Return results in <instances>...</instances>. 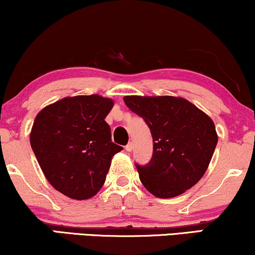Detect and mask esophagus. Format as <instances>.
<instances>
[{"mask_svg": "<svg viewBox=\"0 0 255 255\" xmlns=\"http://www.w3.org/2000/svg\"><path fill=\"white\" fill-rule=\"evenodd\" d=\"M132 149H133V144L131 143V142L128 143L127 146H125V150H127V151H128V152H130V151H132Z\"/></svg>", "mask_w": 255, "mask_h": 255, "instance_id": "obj_1", "label": "esophagus"}]
</instances>
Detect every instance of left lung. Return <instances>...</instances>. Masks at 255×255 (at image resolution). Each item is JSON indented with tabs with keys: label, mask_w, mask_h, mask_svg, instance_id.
I'll return each mask as SVG.
<instances>
[{
	"label": "left lung",
	"mask_w": 255,
	"mask_h": 255,
	"mask_svg": "<svg viewBox=\"0 0 255 255\" xmlns=\"http://www.w3.org/2000/svg\"><path fill=\"white\" fill-rule=\"evenodd\" d=\"M123 99L151 131V161L136 165L145 189L159 199H171L194 187L208 169L218 144L212 118L181 97L125 96Z\"/></svg>",
	"instance_id": "1"
}]
</instances>
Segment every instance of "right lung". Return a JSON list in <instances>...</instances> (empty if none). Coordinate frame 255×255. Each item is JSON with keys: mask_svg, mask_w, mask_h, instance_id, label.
Instances as JSON below:
<instances>
[{"mask_svg": "<svg viewBox=\"0 0 255 255\" xmlns=\"http://www.w3.org/2000/svg\"><path fill=\"white\" fill-rule=\"evenodd\" d=\"M111 98L65 97L37 113L30 145L47 181L73 200L93 197L105 183L112 157L122 146L112 143L105 122Z\"/></svg>", "mask_w": 255, "mask_h": 255, "instance_id": "add662e5", "label": "right lung"}]
</instances>
